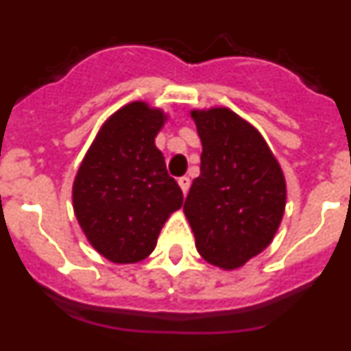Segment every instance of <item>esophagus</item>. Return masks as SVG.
<instances>
[{"instance_id":"34e87169","label":"esophagus","mask_w":351,"mask_h":351,"mask_svg":"<svg viewBox=\"0 0 351 351\" xmlns=\"http://www.w3.org/2000/svg\"><path fill=\"white\" fill-rule=\"evenodd\" d=\"M179 186H181V190H182V193H188V190H190V178H179Z\"/></svg>"}]
</instances>
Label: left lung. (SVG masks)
<instances>
[{
  "label": "left lung",
  "instance_id": "obj_1",
  "mask_svg": "<svg viewBox=\"0 0 351 351\" xmlns=\"http://www.w3.org/2000/svg\"><path fill=\"white\" fill-rule=\"evenodd\" d=\"M191 117L202 156L182 209L202 258L232 271L272 243L287 206V182L258 130L230 108L191 110Z\"/></svg>",
  "mask_w": 351,
  "mask_h": 351
}]
</instances>
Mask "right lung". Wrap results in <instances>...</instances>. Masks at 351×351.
Masks as SVG:
<instances>
[{"label":"right lung","mask_w":351,"mask_h":351,"mask_svg":"<svg viewBox=\"0 0 351 351\" xmlns=\"http://www.w3.org/2000/svg\"><path fill=\"white\" fill-rule=\"evenodd\" d=\"M167 116L132 101L108 117L73 181V210L89 244L114 263H135L156 247L158 235L182 191L154 145Z\"/></svg>","instance_id":"add662e5"}]
</instances>
